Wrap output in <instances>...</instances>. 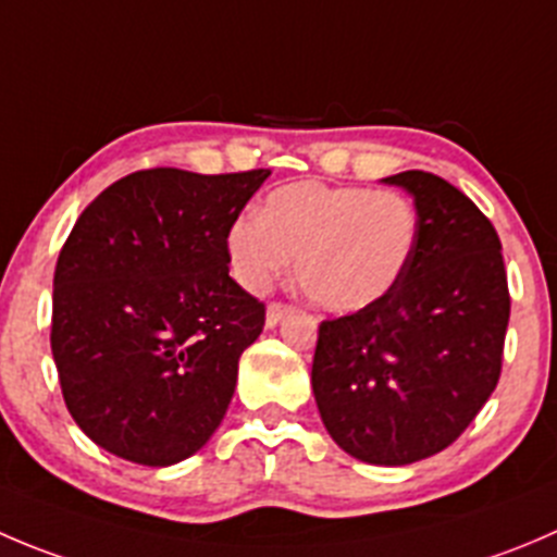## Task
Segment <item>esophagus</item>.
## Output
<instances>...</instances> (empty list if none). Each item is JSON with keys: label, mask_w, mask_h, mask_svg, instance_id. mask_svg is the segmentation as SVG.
<instances>
[{"label": "esophagus", "mask_w": 557, "mask_h": 557, "mask_svg": "<svg viewBox=\"0 0 557 557\" xmlns=\"http://www.w3.org/2000/svg\"><path fill=\"white\" fill-rule=\"evenodd\" d=\"M288 310H290V307L283 305V301H272V305L267 307V326L269 329L277 326V323L283 321L285 315H288Z\"/></svg>", "instance_id": "esophagus-1"}]
</instances>
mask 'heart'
Listing matches in <instances>:
<instances>
[{
    "label": "heart",
    "mask_w": 557,
    "mask_h": 557,
    "mask_svg": "<svg viewBox=\"0 0 557 557\" xmlns=\"http://www.w3.org/2000/svg\"><path fill=\"white\" fill-rule=\"evenodd\" d=\"M419 239V212L397 190L296 182L277 187L261 214L228 231L234 277L252 294L272 288L296 256V283L326 312L375 305L403 280Z\"/></svg>",
    "instance_id": "heart-1"
}]
</instances>
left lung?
Here are the masks:
<instances>
[{
	"label": "left lung",
	"mask_w": 557,
	"mask_h": 557,
	"mask_svg": "<svg viewBox=\"0 0 557 557\" xmlns=\"http://www.w3.org/2000/svg\"><path fill=\"white\" fill-rule=\"evenodd\" d=\"M383 182L413 196V258L392 294L318 326L312 394L339 449L410 466L455 444L495 392L511 299L498 234L466 193L428 171Z\"/></svg>",
	"instance_id": "8db88e82"
}]
</instances>
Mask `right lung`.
Returning a JSON list of instances; mask_svg holds the SVG:
<instances>
[{
	"label": "right lung",
	"instance_id": "1",
	"mask_svg": "<svg viewBox=\"0 0 557 557\" xmlns=\"http://www.w3.org/2000/svg\"><path fill=\"white\" fill-rule=\"evenodd\" d=\"M269 171H135L81 212L53 272L64 405L100 449L165 468L223 422L263 310L228 277V231Z\"/></svg>",
	"mask_w": 557,
	"mask_h": 557
}]
</instances>
